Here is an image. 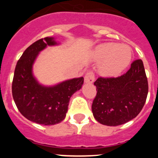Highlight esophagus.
I'll list each match as a JSON object with an SVG mask.
<instances>
[{"label": "esophagus", "mask_w": 158, "mask_h": 158, "mask_svg": "<svg viewBox=\"0 0 158 158\" xmlns=\"http://www.w3.org/2000/svg\"><path fill=\"white\" fill-rule=\"evenodd\" d=\"M95 80V75L93 72H88L85 76V83L91 84Z\"/></svg>", "instance_id": "34e87169"}]
</instances>
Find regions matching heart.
Masks as SVG:
<instances>
[{
  "label": "heart",
  "instance_id": "heart-1",
  "mask_svg": "<svg viewBox=\"0 0 158 158\" xmlns=\"http://www.w3.org/2000/svg\"><path fill=\"white\" fill-rule=\"evenodd\" d=\"M94 59L101 62L98 66L100 74L106 76H115L126 69L130 63L131 49L127 45L108 43L95 49Z\"/></svg>",
  "mask_w": 158,
  "mask_h": 158
}]
</instances>
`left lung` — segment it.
Returning a JSON list of instances; mask_svg holds the SVG:
<instances>
[{
    "mask_svg": "<svg viewBox=\"0 0 158 158\" xmlns=\"http://www.w3.org/2000/svg\"><path fill=\"white\" fill-rule=\"evenodd\" d=\"M97 95L92 105L95 120L108 126L123 125L140 113L147 98L148 79L141 60L131 65L126 73L116 78H98Z\"/></svg>",
    "mask_w": 158,
    "mask_h": 158,
    "instance_id": "obj_1",
    "label": "left lung"
}]
</instances>
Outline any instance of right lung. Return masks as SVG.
<instances>
[{
	"label": "right lung",
	"mask_w": 158,
	"mask_h": 158,
	"mask_svg": "<svg viewBox=\"0 0 158 158\" xmlns=\"http://www.w3.org/2000/svg\"><path fill=\"white\" fill-rule=\"evenodd\" d=\"M60 44L54 37L36 41L17 61L12 82V95L20 112L26 118L44 125H53L64 120L72 95L82 88L84 78H74L53 85L40 84L33 73L40 52L47 47Z\"/></svg>",
	"instance_id": "right-lung-1"
}]
</instances>
